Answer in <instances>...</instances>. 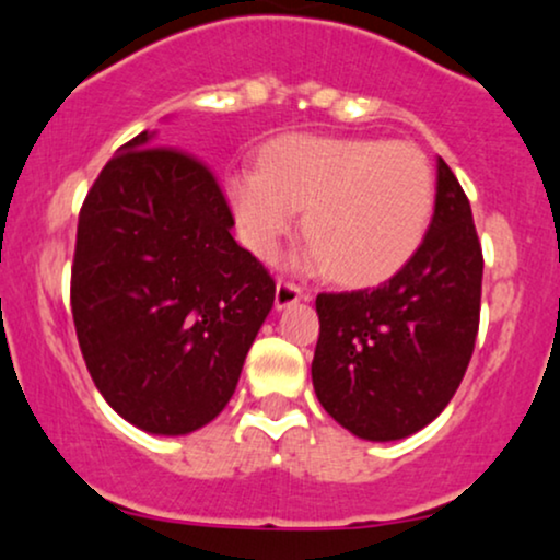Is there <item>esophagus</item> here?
Instances as JSON below:
<instances>
[{
  "instance_id": "obj_1",
  "label": "esophagus",
  "mask_w": 560,
  "mask_h": 560,
  "mask_svg": "<svg viewBox=\"0 0 560 560\" xmlns=\"http://www.w3.org/2000/svg\"><path fill=\"white\" fill-rule=\"evenodd\" d=\"M306 299H308V293L291 280H278V285H275V306L278 308H288V306H293V303L306 301Z\"/></svg>"
}]
</instances>
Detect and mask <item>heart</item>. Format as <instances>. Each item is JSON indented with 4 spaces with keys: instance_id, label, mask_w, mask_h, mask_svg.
Returning a JSON list of instances; mask_svg holds the SVG:
<instances>
[{
    "instance_id": "obj_1",
    "label": "heart",
    "mask_w": 560,
    "mask_h": 560,
    "mask_svg": "<svg viewBox=\"0 0 560 560\" xmlns=\"http://www.w3.org/2000/svg\"><path fill=\"white\" fill-rule=\"evenodd\" d=\"M246 244L272 257L303 215V238L342 285H376L399 272L425 236L433 178L410 142L285 135L265 148L259 171L231 178Z\"/></svg>"
}]
</instances>
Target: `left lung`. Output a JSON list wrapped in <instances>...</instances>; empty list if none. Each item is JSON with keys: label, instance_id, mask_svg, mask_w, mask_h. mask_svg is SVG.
Returning <instances> with one entry per match:
<instances>
[{"label": "left lung", "instance_id": "obj_1", "mask_svg": "<svg viewBox=\"0 0 560 560\" xmlns=\"http://www.w3.org/2000/svg\"><path fill=\"white\" fill-rule=\"evenodd\" d=\"M482 248L470 199L436 161V207L418 252L378 288L319 293L312 378L324 410L369 441L439 418L475 350Z\"/></svg>", "mask_w": 560, "mask_h": 560}]
</instances>
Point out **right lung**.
Returning <instances> with one entry per match:
<instances>
[{
  "label": "right lung",
  "instance_id": "right-lung-1",
  "mask_svg": "<svg viewBox=\"0 0 560 560\" xmlns=\"http://www.w3.org/2000/svg\"><path fill=\"white\" fill-rule=\"evenodd\" d=\"M231 228L215 174L148 132L121 144L82 202L74 332L103 399L142 431H197L236 392L275 280Z\"/></svg>",
  "mask_w": 560,
  "mask_h": 560
}]
</instances>
